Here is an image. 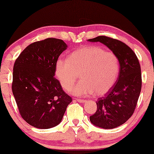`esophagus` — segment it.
Masks as SVG:
<instances>
[{
    "label": "esophagus",
    "mask_w": 154,
    "mask_h": 154,
    "mask_svg": "<svg viewBox=\"0 0 154 154\" xmlns=\"http://www.w3.org/2000/svg\"><path fill=\"white\" fill-rule=\"evenodd\" d=\"M76 100L78 102H80V103H84V102H86V100H81V99H76V100Z\"/></svg>",
    "instance_id": "obj_1"
}]
</instances>
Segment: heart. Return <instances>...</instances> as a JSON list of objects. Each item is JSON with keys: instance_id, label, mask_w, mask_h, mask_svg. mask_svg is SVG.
Returning <instances> with one entry per match:
<instances>
[{"instance_id": "obj_1", "label": "heart", "mask_w": 154, "mask_h": 154, "mask_svg": "<svg viewBox=\"0 0 154 154\" xmlns=\"http://www.w3.org/2000/svg\"><path fill=\"white\" fill-rule=\"evenodd\" d=\"M120 63L116 54L95 45L84 47L73 52L69 59H59L55 73L64 89L72 87L81 74L82 81L70 90L76 96L109 92L116 81Z\"/></svg>"}]
</instances>
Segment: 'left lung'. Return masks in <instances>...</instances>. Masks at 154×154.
Here are the masks:
<instances>
[{
    "mask_svg": "<svg viewBox=\"0 0 154 154\" xmlns=\"http://www.w3.org/2000/svg\"><path fill=\"white\" fill-rule=\"evenodd\" d=\"M88 41L104 44L119 60V75L116 84L108 93L98 99L97 111L90 116L94 125L112 129L125 123L134 113L142 88L140 64L131 48L119 40L100 35Z\"/></svg>",
    "mask_w": 154,
    "mask_h": 154,
    "instance_id": "8db88e82",
    "label": "left lung"
}]
</instances>
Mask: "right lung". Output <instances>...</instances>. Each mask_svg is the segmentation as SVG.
<instances>
[{
    "instance_id": "obj_1",
    "label": "right lung",
    "mask_w": 154,
    "mask_h": 154,
    "mask_svg": "<svg viewBox=\"0 0 154 154\" xmlns=\"http://www.w3.org/2000/svg\"><path fill=\"white\" fill-rule=\"evenodd\" d=\"M66 49L62 40L49 38L27 46L14 62L12 93L22 119L33 127H55L72 101L54 77L57 61Z\"/></svg>"
}]
</instances>
